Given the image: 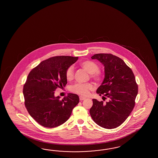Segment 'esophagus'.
Masks as SVG:
<instances>
[{
	"instance_id": "1",
	"label": "esophagus",
	"mask_w": 158,
	"mask_h": 158,
	"mask_svg": "<svg viewBox=\"0 0 158 158\" xmlns=\"http://www.w3.org/2000/svg\"><path fill=\"white\" fill-rule=\"evenodd\" d=\"M85 99H86L85 97H82V96H80V97H79V100L81 101L84 100H85Z\"/></svg>"
}]
</instances>
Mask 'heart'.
I'll use <instances>...</instances> for the list:
<instances>
[{
  "mask_svg": "<svg viewBox=\"0 0 158 158\" xmlns=\"http://www.w3.org/2000/svg\"><path fill=\"white\" fill-rule=\"evenodd\" d=\"M81 67L84 68L86 71L91 74V77L96 81H100L102 79V75L100 70L99 65L94 61L87 60L83 61L81 64ZM65 77L67 80L71 81L74 77V71L73 66H69L66 70ZM94 85L91 83H77L72 86H71L69 89L70 91H72L77 94L82 96H86L88 95L90 91L94 89Z\"/></svg>",
  "mask_w": 158,
  "mask_h": 158,
  "instance_id": "heart-1",
  "label": "heart"
}]
</instances>
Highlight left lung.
<instances>
[{"label": "left lung", "instance_id": "obj_1", "mask_svg": "<svg viewBox=\"0 0 158 158\" xmlns=\"http://www.w3.org/2000/svg\"><path fill=\"white\" fill-rule=\"evenodd\" d=\"M91 58L98 60L104 65L105 78L97 93L108 101L104 103L93 99L90 114L101 127L114 129L122 124L133 110L138 85L132 70L119 57L100 53Z\"/></svg>", "mask_w": 158, "mask_h": 158}]
</instances>
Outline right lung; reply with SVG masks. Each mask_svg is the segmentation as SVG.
Masks as SVG:
<instances>
[{"instance_id":"1","label":"right lung","mask_w":158,"mask_h":158,"mask_svg":"<svg viewBox=\"0 0 158 158\" xmlns=\"http://www.w3.org/2000/svg\"><path fill=\"white\" fill-rule=\"evenodd\" d=\"M77 59L66 56L49 58L29 72L23 88L25 106L42 126L53 128L63 124L79 103V98L75 94L68 93L62 100L54 95L57 88L67 85L66 70Z\"/></svg>"}]
</instances>
